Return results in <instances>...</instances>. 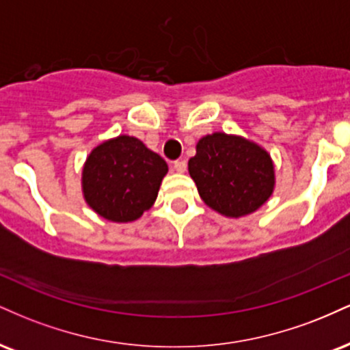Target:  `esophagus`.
<instances>
[{
  "label": "esophagus",
  "mask_w": 350,
  "mask_h": 350,
  "mask_svg": "<svg viewBox=\"0 0 350 350\" xmlns=\"http://www.w3.org/2000/svg\"><path fill=\"white\" fill-rule=\"evenodd\" d=\"M186 170H187L186 159H178V161H174V171L176 172H186Z\"/></svg>",
  "instance_id": "1"
}]
</instances>
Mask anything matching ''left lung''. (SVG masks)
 <instances>
[{
    "label": "left lung",
    "instance_id": "8db88e82",
    "mask_svg": "<svg viewBox=\"0 0 350 350\" xmlns=\"http://www.w3.org/2000/svg\"><path fill=\"white\" fill-rule=\"evenodd\" d=\"M189 174L208 207L226 217L248 215L270 199L275 167L267 151L242 136L212 133L199 139Z\"/></svg>",
    "mask_w": 350,
    "mask_h": 350
}]
</instances>
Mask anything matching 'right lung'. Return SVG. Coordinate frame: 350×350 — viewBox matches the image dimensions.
<instances>
[{
	"label": "right lung",
	"instance_id": "add662e5",
	"mask_svg": "<svg viewBox=\"0 0 350 350\" xmlns=\"http://www.w3.org/2000/svg\"><path fill=\"white\" fill-rule=\"evenodd\" d=\"M167 164L133 136L120 135L98 144L82 171L85 202L111 222H133L158 198Z\"/></svg>",
	"mask_w": 350,
	"mask_h": 350
}]
</instances>
